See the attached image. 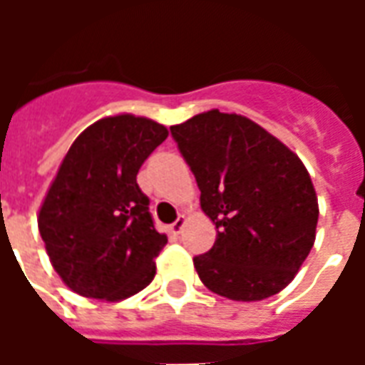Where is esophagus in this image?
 <instances>
[{"label": "esophagus", "mask_w": 365, "mask_h": 365, "mask_svg": "<svg viewBox=\"0 0 365 365\" xmlns=\"http://www.w3.org/2000/svg\"><path fill=\"white\" fill-rule=\"evenodd\" d=\"M183 227H185V217L183 215H180L178 219H175L172 225H170V230H172V235H180L183 230Z\"/></svg>", "instance_id": "esophagus-1"}]
</instances>
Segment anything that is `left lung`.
Listing matches in <instances>:
<instances>
[{
  "label": "left lung",
  "instance_id": "left-lung-1",
  "mask_svg": "<svg viewBox=\"0 0 365 365\" xmlns=\"http://www.w3.org/2000/svg\"><path fill=\"white\" fill-rule=\"evenodd\" d=\"M170 130L217 227L213 248L193 258L199 279L232 301L279 293L317 235L319 203L303 162L237 113L211 109Z\"/></svg>",
  "mask_w": 365,
  "mask_h": 365
}]
</instances>
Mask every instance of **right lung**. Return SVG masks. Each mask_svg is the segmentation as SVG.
I'll use <instances>...</instances> for the list:
<instances>
[{"label": "right lung", "mask_w": 365, "mask_h": 365, "mask_svg": "<svg viewBox=\"0 0 365 365\" xmlns=\"http://www.w3.org/2000/svg\"><path fill=\"white\" fill-rule=\"evenodd\" d=\"M168 128L135 115L105 117L78 136L41 211L52 268L83 297L120 301L154 279L166 235L154 229L136 174Z\"/></svg>", "instance_id": "right-lung-1"}]
</instances>
